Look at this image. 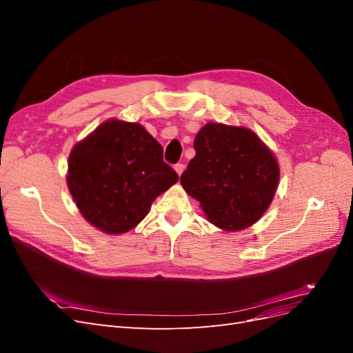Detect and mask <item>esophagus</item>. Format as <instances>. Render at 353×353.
<instances>
[{
	"mask_svg": "<svg viewBox=\"0 0 353 353\" xmlns=\"http://www.w3.org/2000/svg\"><path fill=\"white\" fill-rule=\"evenodd\" d=\"M174 168H175V170H176V174H178V175H181V174L184 172L185 165H184V163H176Z\"/></svg>",
	"mask_w": 353,
	"mask_h": 353,
	"instance_id": "1",
	"label": "esophagus"
}]
</instances>
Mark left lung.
Segmentation results:
<instances>
[{
  "label": "left lung",
  "instance_id": "8db88e82",
  "mask_svg": "<svg viewBox=\"0 0 353 353\" xmlns=\"http://www.w3.org/2000/svg\"><path fill=\"white\" fill-rule=\"evenodd\" d=\"M181 184L200 201L209 221L222 230L252 225L268 209L279 184L274 154L245 128L208 123L194 140Z\"/></svg>",
  "mask_w": 353,
  "mask_h": 353
}]
</instances>
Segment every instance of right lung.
<instances>
[{"label":"right lung","mask_w":353,"mask_h":353,"mask_svg":"<svg viewBox=\"0 0 353 353\" xmlns=\"http://www.w3.org/2000/svg\"><path fill=\"white\" fill-rule=\"evenodd\" d=\"M176 181L162 145L137 123L105 122L69 157L68 185L74 203L91 225L108 234L132 230Z\"/></svg>","instance_id":"add662e5"}]
</instances>
